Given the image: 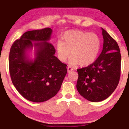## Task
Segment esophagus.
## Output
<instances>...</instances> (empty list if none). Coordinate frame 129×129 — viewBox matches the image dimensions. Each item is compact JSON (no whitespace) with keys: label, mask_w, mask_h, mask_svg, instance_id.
<instances>
[{"label":"esophagus","mask_w":129,"mask_h":129,"mask_svg":"<svg viewBox=\"0 0 129 129\" xmlns=\"http://www.w3.org/2000/svg\"><path fill=\"white\" fill-rule=\"evenodd\" d=\"M67 70H68V72L69 73L70 72H71V71H73V68H71V67H68V68H67Z\"/></svg>","instance_id":"1"}]
</instances>
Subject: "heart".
Segmentation results:
<instances>
[{
	"instance_id": "b5f03b06",
	"label": "heart",
	"mask_w": 129,
	"mask_h": 129,
	"mask_svg": "<svg viewBox=\"0 0 129 129\" xmlns=\"http://www.w3.org/2000/svg\"><path fill=\"white\" fill-rule=\"evenodd\" d=\"M56 43L57 56L61 62H67L72 53L69 64L88 66L95 61L99 55L101 40L97 34L81 30H70Z\"/></svg>"
}]
</instances>
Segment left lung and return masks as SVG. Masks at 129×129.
<instances>
[{"label":"left lung","instance_id":"left-lung-1","mask_svg":"<svg viewBox=\"0 0 129 129\" xmlns=\"http://www.w3.org/2000/svg\"><path fill=\"white\" fill-rule=\"evenodd\" d=\"M103 49L93 64L78 69L77 89L85 99L100 102L108 98L115 90L121 75V56L118 45L102 28Z\"/></svg>","mask_w":129,"mask_h":129}]
</instances>
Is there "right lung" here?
Returning a JSON list of instances; mask_svg holds the SVG:
<instances>
[{"label":"right lung","instance_id":"right-lung-1","mask_svg":"<svg viewBox=\"0 0 129 129\" xmlns=\"http://www.w3.org/2000/svg\"><path fill=\"white\" fill-rule=\"evenodd\" d=\"M52 34L50 28L27 31L11 48L12 82L19 93L30 101L42 102L54 97L67 75V65L54 56L55 49L49 43ZM33 46L36 51L34 60L27 55Z\"/></svg>","mask_w":129,"mask_h":129}]
</instances>
